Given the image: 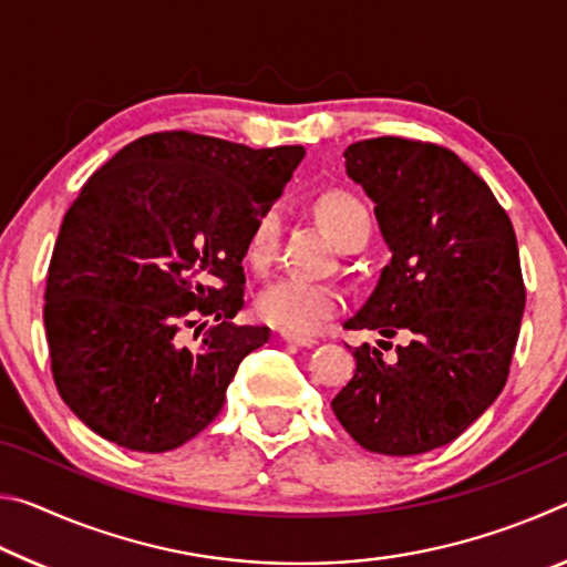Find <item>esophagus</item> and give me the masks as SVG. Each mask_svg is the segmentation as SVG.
Returning <instances> with one entry per match:
<instances>
[{"label": "esophagus", "instance_id": "1", "mask_svg": "<svg viewBox=\"0 0 567 567\" xmlns=\"http://www.w3.org/2000/svg\"><path fill=\"white\" fill-rule=\"evenodd\" d=\"M280 338L285 342L297 344V348H312V344L318 342L315 338H307V334H295V332H287V330H280Z\"/></svg>", "mask_w": 567, "mask_h": 567}]
</instances>
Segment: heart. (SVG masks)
Instances as JSON below:
<instances>
[{
  "mask_svg": "<svg viewBox=\"0 0 567 567\" xmlns=\"http://www.w3.org/2000/svg\"><path fill=\"white\" fill-rule=\"evenodd\" d=\"M318 213L342 247L358 237H370L372 219L368 207H364L360 197L350 195V192H328L318 203ZM280 207L262 209L247 233V262L257 267V270L270 267L277 257V247H280ZM342 307L344 297L340 287L307 280L302 275H285L280 280L267 285L260 297H257V312H260V318L275 324V328H282L295 334H310L320 330Z\"/></svg>",
  "mask_w": 567,
  "mask_h": 567,
  "instance_id": "heart-1",
  "label": "heart"
}]
</instances>
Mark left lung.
<instances>
[{"mask_svg":"<svg viewBox=\"0 0 567 567\" xmlns=\"http://www.w3.org/2000/svg\"><path fill=\"white\" fill-rule=\"evenodd\" d=\"M344 169L392 249L344 328L408 342L392 358L354 348L358 370L332 410L370 453L420 455L453 443L505 388L525 310L515 229L485 179L433 142H354Z\"/></svg>","mask_w":567,"mask_h":567,"instance_id":"8db88e82","label":"left lung"}]
</instances>
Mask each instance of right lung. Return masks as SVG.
I'll return each mask as SVG.
<instances>
[{
    "label": "right lung",
    "mask_w": 567,
    "mask_h": 567,
    "mask_svg": "<svg viewBox=\"0 0 567 567\" xmlns=\"http://www.w3.org/2000/svg\"><path fill=\"white\" fill-rule=\"evenodd\" d=\"M302 155L155 132L84 182L54 243L44 330L56 392L100 437L167 453L219 415L239 362L270 340L235 322L247 233Z\"/></svg>",
    "instance_id": "obj_1"
}]
</instances>
